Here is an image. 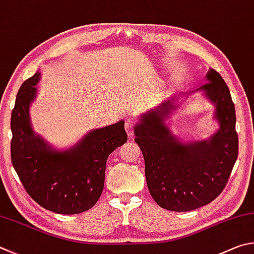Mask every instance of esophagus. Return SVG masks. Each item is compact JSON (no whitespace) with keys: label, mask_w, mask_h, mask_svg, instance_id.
Listing matches in <instances>:
<instances>
[{"label":"esophagus","mask_w":254,"mask_h":254,"mask_svg":"<svg viewBox=\"0 0 254 254\" xmlns=\"http://www.w3.org/2000/svg\"><path fill=\"white\" fill-rule=\"evenodd\" d=\"M135 118L127 117L126 122H125V129H126L127 135L131 137L134 135V127H135Z\"/></svg>","instance_id":"esophagus-1"}]
</instances>
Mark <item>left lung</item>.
I'll use <instances>...</instances> for the list:
<instances>
[{
  "label": "left lung",
  "mask_w": 254,
  "mask_h": 254,
  "mask_svg": "<svg viewBox=\"0 0 254 254\" xmlns=\"http://www.w3.org/2000/svg\"><path fill=\"white\" fill-rule=\"evenodd\" d=\"M206 79L196 91H203L215 106L214 118L220 125L208 139L185 143L172 134L165 122L176 110L177 95L141 115L135 126L149 193L165 210L188 212L214 201L238 158L237 117L229 87L214 69L208 70Z\"/></svg>",
  "instance_id": "8db88e82"
}]
</instances>
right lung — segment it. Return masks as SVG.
Masks as SVG:
<instances>
[{"mask_svg":"<svg viewBox=\"0 0 254 254\" xmlns=\"http://www.w3.org/2000/svg\"><path fill=\"white\" fill-rule=\"evenodd\" d=\"M40 72L22 83L11 115V159L33 201L58 214L91 208L104 190L107 158L127 141L125 122L97 128L72 147L58 150L31 126L30 106L37 97Z\"/></svg>","mask_w":254,"mask_h":254,"instance_id":"add662e5","label":"right lung"}]
</instances>
